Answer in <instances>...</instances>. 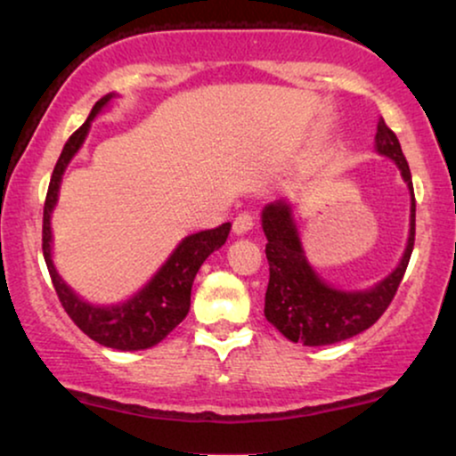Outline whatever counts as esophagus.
Wrapping results in <instances>:
<instances>
[{"instance_id":"1","label":"esophagus","mask_w":456,"mask_h":456,"mask_svg":"<svg viewBox=\"0 0 456 456\" xmlns=\"http://www.w3.org/2000/svg\"><path fill=\"white\" fill-rule=\"evenodd\" d=\"M253 224H255L253 214L242 212V214H238V216L233 218V232L238 235H242L246 232H250V229H253Z\"/></svg>"}]
</instances>
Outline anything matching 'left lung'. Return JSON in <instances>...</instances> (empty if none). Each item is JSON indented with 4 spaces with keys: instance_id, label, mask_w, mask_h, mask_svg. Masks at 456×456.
I'll list each match as a JSON object with an SVG mask.
<instances>
[{
    "instance_id": "1",
    "label": "left lung",
    "mask_w": 456,
    "mask_h": 456,
    "mask_svg": "<svg viewBox=\"0 0 456 456\" xmlns=\"http://www.w3.org/2000/svg\"><path fill=\"white\" fill-rule=\"evenodd\" d=\"M375 141H378L379 154L388 156L399 165L403 180L411 191L410 240H407L405 255L399 268L378 287L369 291H337L328 287L306 264L296 224L291 221L289 206L282 201L270 203L261 216L265 238H268L265 257L270 264L264 313L272 326H276L289 341L317 347V345H332L352 338L384 315L399 289L403 274L410 264L413 240H416V199H413L410 165L403 154L399 139L384 119L378 122Z\"/></svg>"
}]
</instances>
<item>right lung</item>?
<instances>
[{
  "label": "right lung",
  "mask_w": 456,
  "mask_h": 456,
  "mask_svg": "<svg viewBox=\"0 0 456 456\" xmlns=\"http://www.w3.org/2000/svg\"><path fill=\"white\" fill-rule=\"evenodd\" d=\"M113 98V94L104 96L94 104L90 118L86 119L81 128H77L66 141L60 159L55 162L53 175H51L49 191L45 199L43 214V253L46 268H49L51 281H53L55 294L60 297L61 306L68 317L77 323L81 332H86L92 341L104 345L111 349H122V352H134V349H148L160 343L167 334L174 330L182 319L186 317L191 308V289L199 268L208 255L221 248L227 240L232 224L223 223L214 229H206L188 235L182 240L167 264L156 272L137 296H133L124 305L115 306H94L83 302L81 297L72 294L68 285L60 279L55 272L53 261H51V212H53L57 201V191H60L61 175H64L66 165L70 162L77 150L81 148L86 139L90 122L96 113Z\"/></svg>",
  "instance_id": "add662e5"
}]
</instances>
